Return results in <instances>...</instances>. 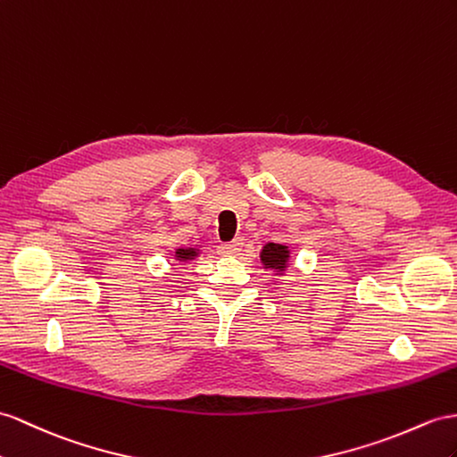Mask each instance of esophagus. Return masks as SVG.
<instances>
[{
  "mask_svg": "<svg viewBox=\"0 0 457 457\" xmlns=\"http://www.w3.org/2000/svg\"><path fill=\"white\" fill-rule=\"evenodd\" d=\"M241 247H243V239H233V241H229V243H220V253H224V254H237L239 251H241Z\"/></svg>",
  "mask_w": 457,
  "mask_h": 457,
  "instance_id": "34e87169",
  "label": "esophagus"
}]
</instances>
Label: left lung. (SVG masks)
Listing matches in <instances>:
<instances>
[{"label": "left lung", "instance_id": "8db88e82", "mask_svg": "<svg viewBox=\"0 0 457 457\" xmlns=\"http://www.w3.org/2000/svg\"><path fill=\"white\" fill-rule=\"evenodd\" d=\"M287 256H289V251L287 247H284V245L268 243L262 249L261 259L266 264V268H279V270H282V268H286Z\"/></svg>", "mask_w": 457, "mask_h": 457}]
</instances>
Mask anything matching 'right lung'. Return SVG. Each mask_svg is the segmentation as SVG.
Returning a JSON list of instances; mask_svg holds the SVG:
<instances>
[{
  "label": "right lung",
  "instance_id": "obj_1",
  "mask_svg": "<svg viewBox=\"0 0 457 457\" xmlns=\"http://www.w3.org/2000/svg\"><path fill=\"white\" fill-rule=\"evenodd\" d=\"M196 256L195 249H178V261H189Z\"/></svg>",
  "mask_w": 457,
  "mask_h": 457
}]
</instances>
